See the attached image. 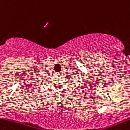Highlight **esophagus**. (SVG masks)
<instances>
[{
    "label": "esophagus",
    "instance_id": "34e87169",
    "mask_svg": "<svg viewBox=\"0 0 130 130\" xmlns=\"http://www.w3.org/2000/svg\"><path fill=\"white\" fill-rule=\"evenodd\" d=\"M57 75H61V73H61V72H57Z\"/></svg>",
    "mask_w": 130,
    "mask_h": 130
}]
</instances>
